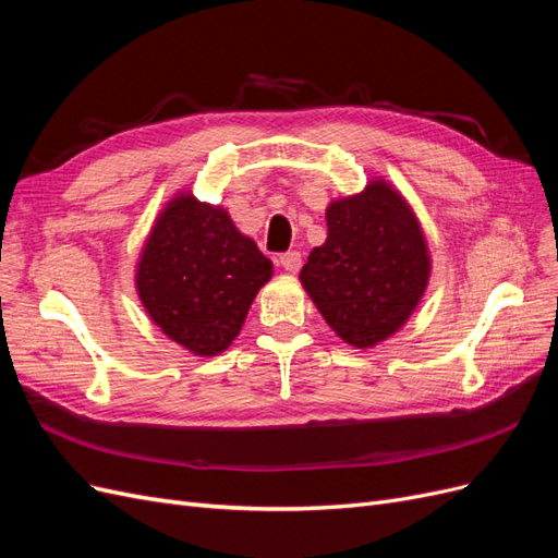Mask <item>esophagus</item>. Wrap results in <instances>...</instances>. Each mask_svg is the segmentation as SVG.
<instances>
[{
  "instance_id": "34e87169",
  "label": "esophagus",
  "mask_w": 558,
  "mask_h": 558,
  "mask_svg": "<svg viewBox=\"0 0 558 558\" xmlns=\"http://www.w3.org/2000/svg\"><path fill=\"white\" fill-rule=\"evenodd\" d=\"M279 265L286 269V272H291V275L300 272V267H302V253H300V251L281 253V256H279Z\"/></svg>"
}]
</instances>
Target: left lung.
Masks as SVG:
<instances>
[{"label":"left lung","instance_id":"8db88e82","mask_svg":"<svg viewBox=\"0 0 558 558\" xmlns=\"http://www.w3.org/2000/svg\"><path fill=\"white\" fill-rule=\"evenodd\" d=\"M326 221L328 240L310 253L300 281L344 342L375 347L410 318L426 291L424 234L408 202L384 181L332 202Z\"/></svg>","mask_w":558,"mask_h":558}]
</instances>
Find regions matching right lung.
Masks as SVG:
<instances>
[{
	"label": "right lung",
	"instance_id": "add662e5",
	"mask_svg": "<svg viewBox=\"0 0 558 558\" xmlns=\"http://www.w3.org/2000/svg\"><path fill=\"white\" fill-rule=\"evenodd\" d=\"M269 277L272 263L228 211L181 195L160 214L144 246L137 291L167 337L197 356H214L238 337Z\"/></svg>",
	"mask_w": 558,
	"mask_h": 558
}]
</instances>
